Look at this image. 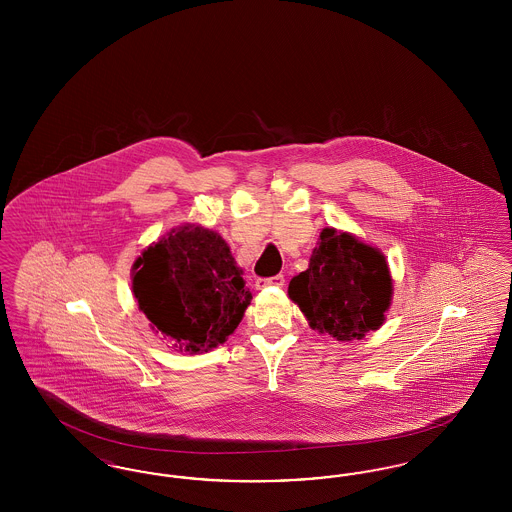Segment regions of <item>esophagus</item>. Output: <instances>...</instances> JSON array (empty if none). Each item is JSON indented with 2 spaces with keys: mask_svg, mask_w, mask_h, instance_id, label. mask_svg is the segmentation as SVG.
I'll return each instance as SVG.
<instances>
[{
  "mask_svg": "<svg viewBox=\"0 0 512 512\" xmlns=\"http://www.w3.org/2000/svg\"><path fill=\"white\" fill-rule=\"evenodd\" d=\"M284 282H286L284 274H276V276H270V278H257V280H255V288H257V290H265V288H270V286L282 288Z\"/></svg>",
  "mask_w": 512,
  "mask_h": 512,
  "instance_id": "obj_1",
  "label": "esophagus"
}]
</instances>
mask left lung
<instances>
[{"mask_svg":"<svg viewBox=\"0 0 512 512\" xmlns=\"http://www.w3.org/2000/svg\"><path fill=\"white\" fill-rule=\"evenodd\" d=\"M288 293L313 330L340 341L361 340L384 322L390 268L376 247L324 228L309 268L293 276Z\"/></svg>","mask_w":512,"mask_h":512,"instance_id":"left-lung-1","label":"left lung"}]
</instances>
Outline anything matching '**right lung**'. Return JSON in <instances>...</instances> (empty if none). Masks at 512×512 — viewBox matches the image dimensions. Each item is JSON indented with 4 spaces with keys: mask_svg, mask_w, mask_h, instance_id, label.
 <instances>
[{
    "mask_svg": "<svg viewBox=\"0 0 512 512\" xmlns=\"http://www.w3.org/2000/svg\"><path fill=\"white\" fill-rule=\"evenodd\" d=\"M132 290L153 328L180 353H207L238 328L251 293L217 232L188 224L149 245Z\"/></svg>",
    "mask_w": 512,
    "mask_h": 512,
    "instance_id": "obj_1",
    "label": "right lung"
}]
</instances>
